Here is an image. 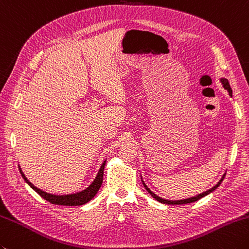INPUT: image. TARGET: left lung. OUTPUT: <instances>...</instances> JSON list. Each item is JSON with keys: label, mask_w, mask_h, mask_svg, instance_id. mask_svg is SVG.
<instances>
[{"label": "left lung", "mask_w": 249, "mask_h": 249, "mask_svg": "<svg viewBox=\"0 0 249 249\" xmlns=\"http://www.w3.org/2000/svg\"><path fill=\"white\" fill-rule=\"evenodd\" d=\"M219 81L221 82V84H222V86H223V89L228 90L229 95L232 96V89H231L230 84H229V81L226 79V77H220V79H219ZM225 176H226V174H223V175H222V177L220 178V180H219V181L217 182V184H215V186H213V188H211L209 190H207V191L203 192V193H201V194H197V196H196L188 197V198H183V199H177V201H172V199H166V198H163V197H160V196H157V194H155L154 192L151 191V190L148 188L147 184L144 183L142 177H141V181H142V183H143V186H144L145 190H147V191H148V192L151 194V196H152L155 199H157V201H159V202H160V203H163V204H168V205H182V204H189V203L196 202V201H198L199 198H202V197H204V196H208L209 193H212L213 191H215V190H216L219 186H220V183L222 182V180L225 179Z\"/></svg>", "instance_id": "1"}]
</instances>
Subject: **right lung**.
I'll list each match as a JSON object with an SVG mask.
<instances>
[{
	"label": "right lung",
	"instance_id": "1",
	"mask_svg": "<svg viewBox=\"0 0 249 249\" xmlns=\"http://www.w3.org/2000/svg\"><path fill=\"white\" fill-rule=\"evenodd\" d=\"M106 162H107V160H105L104 162H102L101 166L98 170V174H97V176L95 177L94 180H92V182L89 184V187L85 188L84 190H82V191L75 192V193H70V194H63V196H60V194L58 196V194L47 193L45 191H43V190L36 188L33 183L29 181L28 178L26 177V175L23 174L20 165H19L18 167H19V170H20V174H21L22 178L24 179V181H26L37 194H40V196L44 199H46L47 202L55 204V205L80 206V205H84V204L89 203L90 199L95 197L97 192L99 191V189L102 184V180H104V169L106 166Z\"/></svg>",
	"mask_w": 249,
	"mask_h": 249
}]
</instances>
